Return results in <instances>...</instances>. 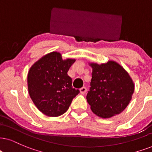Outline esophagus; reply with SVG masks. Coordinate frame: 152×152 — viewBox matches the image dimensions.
Instances as JSON below:
<instances>
[{"label":"esophagus","instance_id":"1","mask_svg":"<svg viewBox=\"0 0 152 152\" xmlns=\"http://www.w3.org/2000/svg\"><path fill=\"white\" fill-rule=\"evenodd\" d=\"M86 92H87V88L86 87H83L80 89V94H82V95H84Z\"/></svg>","mask_w":152,"mask_h":152}]
</instances>
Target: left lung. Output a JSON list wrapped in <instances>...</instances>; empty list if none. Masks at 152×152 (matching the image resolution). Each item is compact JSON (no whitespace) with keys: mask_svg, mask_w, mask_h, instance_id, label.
Here are the masks:
<instances>
[{"mask_svg":"<svg viewBox=\"0 0 152 152\" xmlns=\"http://www.w3.org/2000/svg\"><path fill=\"white\" fill-rule=\"evenodd\" d=\"M90 90L86 99L94 114L110 118L121 113L131 100L134 83L129 74L118 63H92Z\"/></svg>","mask_w":152,"mask_h":152,"instance_id":"left-lung-1","label":"left lung"}]
</instances>
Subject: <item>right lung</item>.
I'll use <instances>...</instances> for the list:
<instances>
[{"mask_svg": "<svg viewBox=\"0 0 152 152\" xmlns=\"http://www.w3.org/2000/svg\"><path fill=\"white\" fill-rule=\"evenodd\" d=\"M74 62L72 59L63 60L60 53L53 52L31 67L27 77L28 93L34 104L46 116L64 114L80 93L72 88V79L67 74Z\"/></svg>", "mask_w": 152, "mask_h": 152, "instance_id": "add662e5", "label": "right lung"}]
</instances>
